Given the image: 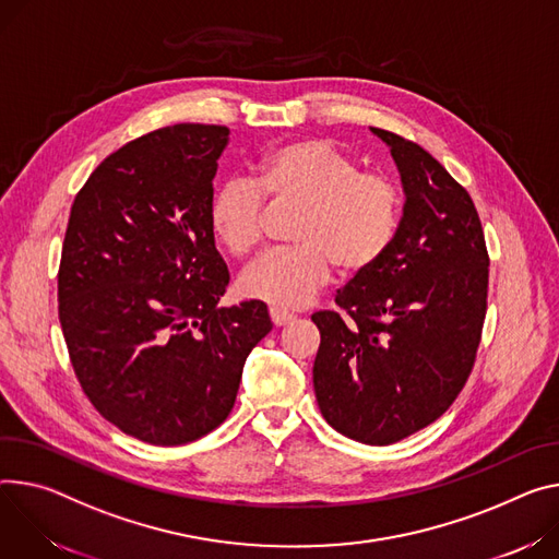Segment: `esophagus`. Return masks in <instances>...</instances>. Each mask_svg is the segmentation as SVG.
<instances>
[{
    "label": "esophagus",
    "mask_w": 559,
    "mask_h": 559,
    "mask_svg": "<svg viewBox=\"0 0 559 559\" xmlns=\"http://www.w3.org/2000/svg\"><path fill=\"white\" fill-rule=\"evenodd\" d=\"M270 317H272V323H274L276 328L287 325L289 321H294V314H289L287 310H281V308H270Z\"/></svg>",
    "instance_id": "esophagus-1"
}]
</instances>
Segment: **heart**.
I'll return each instance as SVG.
<instances>
[{
  "label": "heart",
  "mask_w": 559,
  "mask_h": 559,
  "mask_svg": "<svg viewBox=\"0 0 559 559\" xmlns=\"http://www.w3.org/2000/svg\"><path fill=\"white\" fill-rule=\"evenodd\" d=\"M257 176L225 180L210 202V227L231 257L261 240L263 195L298 205L296 247L263 253L238 278L245 298L294 310L328 283L332 265L354 276L372 267L399 227V189L379 171L321 138L274 146L253 167Z\"/></svg>",
  "instance_id": "b5f03b06"
}]
</instances>
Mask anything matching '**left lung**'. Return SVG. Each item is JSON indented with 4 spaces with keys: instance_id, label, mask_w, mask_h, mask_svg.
<instances>
[{
    "instance_id": "obj_1",
    "label": "left lung",
    "mask_w": 559,
    "mask_h": 559,
    "mask_svg": "<svg viewBox=\"0 0 559 559\" xmlns=\"http://www.w3.org/2000/svg\"><path fill=\"white\" fill-rule=\"evenodd\" d=\"M403 185V216L383 257L336 292L347 314L317 312L314 392L341 435L390 445L437 421L466 385L488 296L475 202L426 148L370 127Z\"/></svg>"
}]
</instances>
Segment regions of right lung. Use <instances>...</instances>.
I'll return each instance as SVG.
<instances>
[{"label":"right lung","instance_id":"right-lung-1","mask_svg":"<svg viewBox=\"0 0 559 559\" xmlns=\"http://www.w3.org/2000/svg\"><path fill=\"white\" fill-rule=\"evenodd\" d=\"M221 124H174L120 146L73 200L58 274L75 377L107 421L182 445L234 408L267 306L218 308L229 272L210 227Z\"/></svg>","mask_w":559,"mask_h":559}]
</instances>
